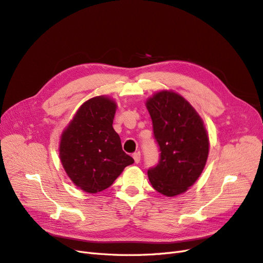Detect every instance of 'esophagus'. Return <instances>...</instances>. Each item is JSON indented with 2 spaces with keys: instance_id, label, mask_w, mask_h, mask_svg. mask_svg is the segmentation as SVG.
I'll use <instances>...</instances> for the list:
<instances>
[{
  "instance_id": "1",
  "label": "esophagus",
  "mask_w": 263,
  "mask_h": 263,
  "mask_svg": "<svg viewBox=\"0 0 263 263\" xmlns=\"http://www.w3.org/2000/svg\"><path fill=\"white\" fill-rule=\"evenodd\" d=\"M133 158H134V160H135V163H139L140 162V159H141V155H140L139 151H138V153H135L133 155Z\"/></svg>"
}]
</instances>
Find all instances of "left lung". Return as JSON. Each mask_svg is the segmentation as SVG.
<instances>
[{
	"instance_id": "obj_1",
	"label": "left lung",
	"mask_w": 263,
	"mask_h": 263,
	"mask_svg": "<svg viewBox=\"0 0 263 263\" xmlns=\"http://www.w3.org/2000/svg\"><path fill=\"white\" fill-rule=\"evenodd\" d=\"M146 106L160 151L158 164L148 170L149 181L165 196L184 193L201 176L209 157L204 123L192 105L172 91L156 93Z\"/></svg>"
}]
</instances>
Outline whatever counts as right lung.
Segmentation results:
<instances>
[{"label": "right lung", "instance_id": "obj_1", "mask_svg": "<svg viewBox=\"0 0 263 263\" xmlns=\"http://www.w3.org/2000/svg\"><path fill=\"white\" fill-rule=\"evenodd\" d=\"M116 103L106 97L84 102L63 130L59 155L74 184L87 193L109 187L134 159L126 155L113 128Z\"/></svg>", "mask_w": 263, "mask_h": 263}]
</instances>
